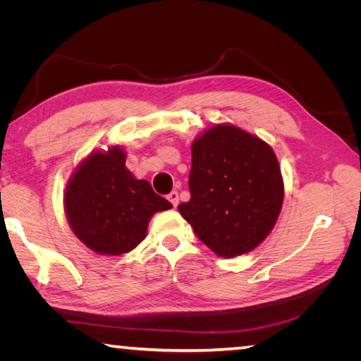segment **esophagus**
I'll use <instances>...</instances> for the list:
<instances>
[{"instance_id":"1","label":"esophagus","mask_w":361,"mask_h":361,"mask_svg":"<svg viewBox=\"0 0 361 361\" xmlns=\"http://www.w3.org/2000/svg\"><path fill=\"white\" fill-rule=\"evenodd\" d=\"M167 199L170 200V202H172V205H173V207L178 205V192H176V191H172V192H170V194L167 195Z\"/></svg>"}]
</instances>
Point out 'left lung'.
Returning a JSON list of instances; mask_svg holds the SVG:
<instances>
[{
	"instance_id": "left-lung-1",
	"label": "left lung",
	"mask_w": 361,
	"mask_h": 361,
	"mask_svg": "<svg viewBox=\"0 0 361 361\" xmlns=\"http://www.w3.org/2000/svg\"><path fill=\"white\" fill-rule=\"evenodd\" d=\"M189 202L181 216L212 252L234 258L266 239L283 204V180L271 146L231 124L192 142Z\"/></svg>"
}]
</instances>
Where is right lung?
<instances>
[{"mask_svg": "<svg viewBox=\"0 0 361 361\" xmlns=\"http://www.w3.org/2000/svg\"><path fill=\"white\" fill-rule=\"evenodd\" d=\"M172 209L126 167V151L113 146L84 159L65 189L70 228L85 247L99 255L132 252L146 237L151 216Z\"/></svg>", "mask_w": 361, "mask_h": 361, "instance_id": "right-lung-1", "label": "right lung"}]
</instances>
